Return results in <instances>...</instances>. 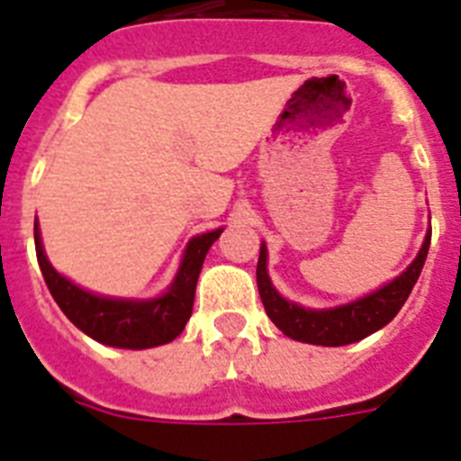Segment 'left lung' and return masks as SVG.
I'll return each mask as SVG.
<instances>
[{"label": "left lung", "mask_w": 461, "mask_h": 461, "mask_svg": "<svg viewBox=\"0 0 461 461\" xmlns=\"http://www.w3.org/2000/svg\"><path fill=\"white\" fill-rule=\"evenodd\" d=\"M429 241L431 230L424 236L418 258L387 285L371 292L366 297H359L336 308H322V311L303 308L294 302H287L285 297H280L276 287L271 285L269 274H267V246L262 243L258 259V290L264 311L271 318V322L294 341L330 348L362 341L374 331L383 330L399 313V308L406 303L408 294L418 283L427 253H429Z\"/></svg>", "instance_id": "left-lung-1"}]
</instances>
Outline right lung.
I'll use <instances>...</instances> for the list:
<instances>
[{
	"mask_svg": "<svg viewBox=\"0 0 461 461\" xmlns=\"http://www.w3.org/2000/svg\"><path fill=\"white\" fill-rule=\"evenodd\" d=\"M220 234L222 230L194 236L187 243L181 269L176 274L169 290L155 299L102 297V294L74 285L48 262L39 225H34V246H37V259L48 290L58 306L62 308V313L83 334L104 346L143 350V348L164 346V343L174 341L176 336L185 330V322L192 315L194 290H197L203 258H206L208 248L218 241Z\"/></svg>",
	"mask_w": 461,
	"mask_h": 461,
	"instance_id": "1",
	"label": "right lung"
}]
</instances>
